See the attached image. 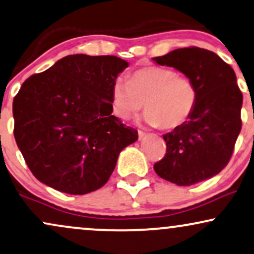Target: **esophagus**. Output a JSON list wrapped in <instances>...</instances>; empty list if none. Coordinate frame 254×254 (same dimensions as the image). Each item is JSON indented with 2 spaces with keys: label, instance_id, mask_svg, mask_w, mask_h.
<instances>
[{
  "label": "esophagus",
  "instance_id": "1",
  "mask_svg": "<svg viewBox=\"0 0 254 254\" xmlns=\"http://www.w3.org/2000/svg\"><path fill=\"white\" fill-rule=\"evenodd\" d=\"M145 132H144V131H142V130H138V138H139V139H142V138H144V136H145Z\"/></svg>",
  "mask_w": 254,
  "mask_h": 254
}]
</instances>
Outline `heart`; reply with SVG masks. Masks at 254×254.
<instances>
[{
    "mask_svg": "<svg viewBox=\"0 0 254 254\" xmlns=\"http://www.w3.org/2000/svg\"><path fill=\"white\" fill-rule=\"evenodd\" d=\"M112 109L129 120L145 107L144 121L152 127L173 129L185 123L197 102V89L189 77L164 66H147L134 71L130 81L118 76L112 83Z\"/></svg>",
    "mask_w": 254,
    "mask_h": 254,
    "instance_id": "heart-1",
    "label": "heart"
}]
</instances>
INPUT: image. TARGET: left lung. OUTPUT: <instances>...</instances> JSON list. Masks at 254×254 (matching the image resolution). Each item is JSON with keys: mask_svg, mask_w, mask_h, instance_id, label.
Here are the masks:
<instances>
[{"mask_svg": "<svg viewBox=\"0 0 254 254\" xmlns=\"http://www.w3.org/2000/svg\"><path fill=\"white\" fill-rule=\"evenodd\" d=\"M152 60L179 70L197 89L190 118L163 136L166 153L153 169L160 178L179 186L206 181L227 165L242 130L243 94L236 73L217 54L198 47Z\"/></svg>", "mask_w": 254, "mask_h": 254, "instance_id": "8db88e82", "label": "left lung"}]
</instances>
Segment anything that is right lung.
I'll return each instance as SVG.
<instances>
[{
  "instance_id": "obj_1",
  "label": "right lung",
  "mask_w": 254,
  "mask_h": 254,
  "mask_svg": "<svg viewBox=\"0 0 254 254\" xmlns=\"http://www.w3.org/2000/svg\"><path fill=\"white\" fill-rule=\"evenodd\" d=\"M127 65L77 54L25 79L12 102L14 136L38 181L70 194L109 181L121 151L138 139L112 115V83Z\"/></svg>"
}]
</instances>
